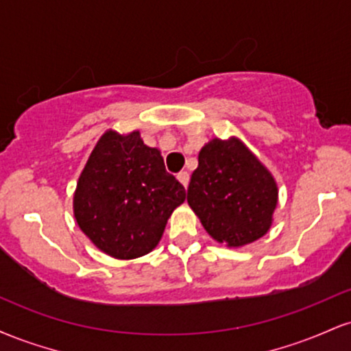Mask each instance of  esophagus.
<instances>
[{"instance_id":"34e87169","label":"esophagus","mask_w":351,"mask_h":351,"mask_svg":"<svg viewBox=\"0 0 351 351\" xmlns=\"http://www.w3.org/2000/svg\"><path fill=\"white\" fill-rule=\"evenodd\" d=\"M178 181L181 184H183L184 188H188V183H189V173L188 171H180L178 173Z\"/></svg>"}]
</instances>
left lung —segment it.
I'll return each instance as SVG.
<instances>
[{"mask_svg":"<svg viewBox=\"0 0 351 351\" xmlns=\"http://www.w3.org/2000/svg\"><path fill=\"white\" fill-rule=\"evenodd\" d=\"M279 188L272 173L237 136L201 148L188 204L206 232L228 247L261 239L272 226Z\"/></svg>","mask_w":351,"mask_h":351,"instance_id":"8db88e82","label":"left lung"}]
</instances>
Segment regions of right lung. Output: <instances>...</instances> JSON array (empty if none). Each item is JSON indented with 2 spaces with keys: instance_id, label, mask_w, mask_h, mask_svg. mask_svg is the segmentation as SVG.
Wrapping results in <instances>:
<instances>
[{
  "instance_id": "obj_1",
  "label": "right lung",
  "mask_w": 351,
  "mask_h": 351,
  "mask_svg": "<svg viewBox=\"0 0 351 351\" xmlns=\"http://www.w3.org/2000/svg\"><path fill=\"white\" fill-rule=\"evenodd\" d=\"M186 191L165 168L162 152L138 130H107L95 143L74 191V217L95 247L115 259H136L162 239Z\"/></svg>"
}]
</instances>
